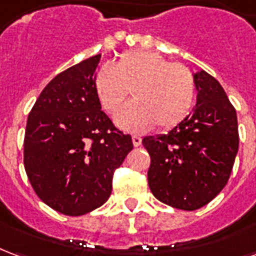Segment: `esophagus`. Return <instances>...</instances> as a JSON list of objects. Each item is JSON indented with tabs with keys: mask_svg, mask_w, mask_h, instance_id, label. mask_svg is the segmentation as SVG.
I'll return each instance as SVG.
<instances>
[{
	"mask_svg": "<svg viewBox=\"0 0 256 256\" xmlns=\"http://www.w3.org/2000/svg\"><path fill=\"white\" fill-rule=\"evenodd\" d=\"M132 140H133L134 146H140V145H141V141H142L140 136H133V137H132Z\"/></svg>",
	"mask_w": 256,
	"mask_h": 256,
	"instance_id": "34e87169",
	"label": "esophagus"
}]
</instances>
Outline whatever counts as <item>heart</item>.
Segmentation results:
<instances>
[{
  "label": "heart",
  "instance_id": "obj_1",
  "mask_svg": "<svg viewBox=\"0 0 256 256\" xmlns=\"http://www.w3.org/2000/svg\"><path fill=\"white\" fill-rule=\"evenodd\" d=\"M134 100L123 106L115 122L123 128L145 132L158 124L167 130L181 123L192 111L194 78L188 68L170 63L154 50H130L116 63L97 71L94 90L102 108L115 112L130 93Z\"/></svg>",
  "mask_w": 256,
  "mask_h": 256
}]
</instances>
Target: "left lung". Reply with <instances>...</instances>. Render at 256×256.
<instances>
[{
  "instance_id": "left-lung-1",
  "label": "left lung",
  "mask_w": 256,
  "mask_h": 256,
  "mask_svg": "<svg viewBox=\"0 0 256 256\" xmlns=\"http://www.w3.org/2000/svg\"><path fill=\"white\" fill-rule=\"evenodd\" d=\"M193 78V111L167 134L142 140L150 156V192L185 211L203 207L225 188L238 150L236 110L224 88L204 70Z\"/></svg>"
}]
</instances>
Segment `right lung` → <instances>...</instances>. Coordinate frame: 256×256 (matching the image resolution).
I'll list each match as a JSON object with an SVG mask.
<instances>
[{
    "label": "right lung",
    "instance_id": "right-lung-1",
    "mask_svg": "<svg viewBox=\"0 0 256 256\" xmlns=\"http://www.w3.org/2000/svg\"><path fill=\"white\" fill-rule=\"evenodd\" d=\"M101 54L56 75L31 110L24 134V168L50 208L70 216L106 203L112 177L133 141L101 111L94 90Z\"/></svg>",
    "mask_w": 256,
    "mask_h": 256
}]
</instances>
